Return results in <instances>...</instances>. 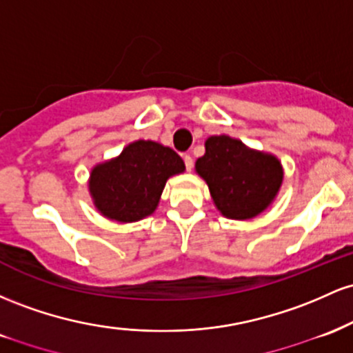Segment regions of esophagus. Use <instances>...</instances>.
<instances>
[{
    "label": "esophagus",
    "mask_w": 353,
    "mask_h": 353,
    "mask_svg": "<svg viewBox=\"0 0 353 353\" xmlns=\"http://www.w3.org/2000/svg\"><path fill=\"white\" fill-rule=\"evenodd\" d=\"M183 161H185V166H187L188 172H192L193 168V158L190 155H183Z\"/></svg>",
    "instance_id": "34e87169"
}]
</instances>
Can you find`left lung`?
<instances>
[{
	"mask_svg": "<svg viewBox=\"0 0 353 353\" xmlns=\"http://www.w3.org/2000/svg\"><path fill=\"white\" fill-rule=\"evenodd\" d=\"M195 170L207 181L221 215L233 220L260 215L275 200L283 181L279 158L227 134L207 138L205 155L198 158Z\"/></svg>",
	"mask_w": 353,
	"mask_h": 353,
	"instance_id": "1",
	"label": "left lung"
}]
</instances>
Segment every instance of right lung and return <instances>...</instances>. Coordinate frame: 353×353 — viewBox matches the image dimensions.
<instances>
[{
  "label": "right lung",
  "mask_w": 353,
  "mask_h": 353,
  "mask_svg": "<svg viewBox=\"0 0 353 353\" xmlns=\"http://www.w3.org/2000/svg\"><path fill=\"white\" fill-rule=\"evenodd\" d=\"M185 172V163L168 146L137 140L90 173V195L106 219L132 223L152 215L166 180Z\"/></svg>",
  "instance_id": "1"
}]
</instances>
